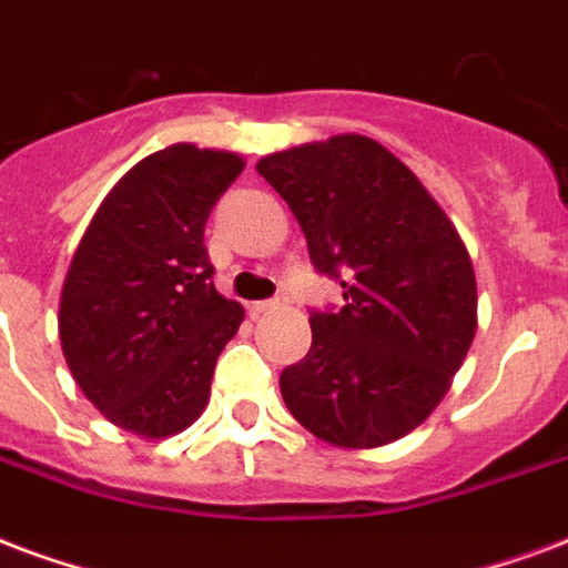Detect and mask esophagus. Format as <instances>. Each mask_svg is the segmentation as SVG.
<instances>
[{"label":"esophagus","mask_w":568,"mask_h":568,"mask_svg":"<svg viewBox=\"0 0 568 568\" xmlns=\"http://www.w3.org/2000/svg\"><path fill=\"white\" fill-rule=\"evenodd\" d=\"M280 306V297H273V301H255V304H250V316H262V313H267V310H276Z\"/></svg>","instance_id":"esophagus-1"}]
</instances>
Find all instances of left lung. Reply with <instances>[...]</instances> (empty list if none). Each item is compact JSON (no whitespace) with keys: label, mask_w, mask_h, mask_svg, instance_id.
Returning a JSON list of instances; mask_svg holds the SVG:
<instances>
[{"label":"left lung","mask_w":568,"mask_h":568,"mask_svg":"<svg viewBox=\"0 0 568 568\" xmlns=\"http://www.w3.org/2000/svg\"><path fill=\"white\" fill-rule=\"evenodd\" d=\"M318 273L346 276L337 313L283 369L288 413L322 443L379 448L434 413L473 346L478 292L455 222L379 141L334 134L258 159Z\"/></svg>","instance_id":"8db88e82"}]
</instances>
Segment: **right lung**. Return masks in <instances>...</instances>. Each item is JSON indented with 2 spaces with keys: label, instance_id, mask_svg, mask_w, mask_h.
<instances>
[{
  "label": "right lung",
  "instance_id": "1",
  "mask_svg": "<svg viewBox=\"0 0 568 568\" xmlns=\"http://www.w3.org/2000/svg\"><path fill=\"white\" fill-rule=\"evenodd\" d=\"M243 155L171 144L104 195L65 273L60 343L83 397L141 439L186 430L243 306L213 285L204 225Z\"/></svg>",
  "mask_w": 568,
  "mask_h": 568
}]
</instances>
